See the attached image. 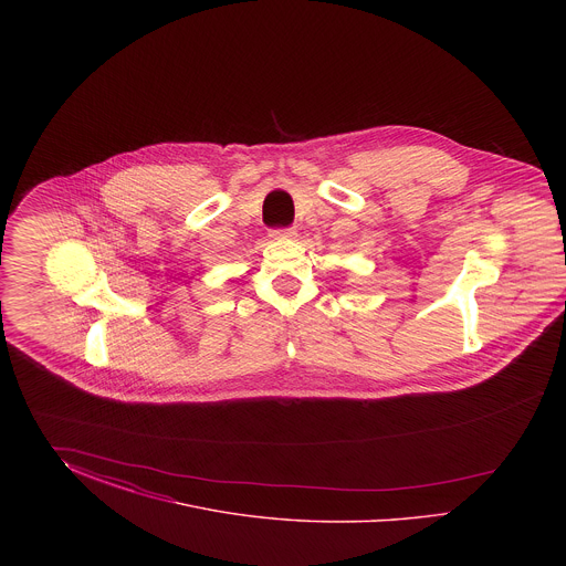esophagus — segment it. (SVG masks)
<instances>
[{"label": "esophagus", "mask_w": 566, "mask_h": 566, "mask_svg": "<svg viewBox=\"0 0 566 566\" xmlns=\"http://www.w3.org/2000/svg\"><path fill=\"white\" fill-rule=\"evenodd\" d=\"M295 235V227H275L271 229V240H282V238H293Z\"/></svg>", "instance_id": "obj_1"}]
</instances>
